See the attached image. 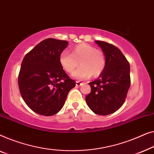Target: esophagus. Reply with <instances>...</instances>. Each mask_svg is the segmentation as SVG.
Masks as SVG:
<instances>
[{"label": "esophagus", "instance_id": "34e87169", "mask_svg": "<svg viewBox=\"0 0 154 154\" xmlns=\"http://www.w3.org/2000/svg\"><path fill=\"white\" fill-rule=\"evenodd\" d=\"M82 84H83V83H82V82H78V81L76 82V86H82Z\"/></svg>", "mask_w": 154, "mask_h": 154}]
</instances>
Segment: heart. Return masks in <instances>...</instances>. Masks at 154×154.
Masks as SVG:
<instances>
[{
    "instance_id": "obj_1",
    "label": "heart",
    "mask_w": 154,
    "mask_h": 154,
    "mask_svg": "<svg viewBox=\"0 0 154 154\" xmlns=\"http://www.w3.org/2000/svg\"><path fill=\"white\" fill-rule=\"evenodd\" d=\"M80 67L74 72L72 76L78 79L96 77L103 72L106 66V59L103 51L91 45L82 43L73 47L71 54L63 51L59 55V63L68 73H72L78 66Z\"/></svg>"
}]
</instances>
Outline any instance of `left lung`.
<instances>
[{
  "label": "left lung",
  "instance_id": "obj_1",
  "mask_svg": "<svg viewBox=\"0 0 154 154\" xmlns=\"http://www.w3.org/2000/svg\"><path fill=\"white\" fill-rule=\"evenodd\" d=\"M95 42L103 51L106 66L98 79L88 83L91 91L85 99L95 114L108 115L117 111L124 103L131 86L130 65L114 45L103 41Z\"/></svg>",
  "mask_w": 154,
  "mask_h": 154
}]
</instances>
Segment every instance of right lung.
<instances>
[{
    "mask_svg": "<svg viewBox=\"0 0 154 154\" xmlns=\"http://www.w3.org/2000/svg\"><path fill=\"white\" fill-rule=\"evenodd\" d=\"M66 40L47 38L26 54L21 63L18 84L21 97L37 114L52 116L63 107L75 82L59 63Z\"/></svg>",
    "mask_w": 154,
    "mask_h": 154,
    "instance_id": "obj_1",
    "label": "right lung"
}]
</instances>
